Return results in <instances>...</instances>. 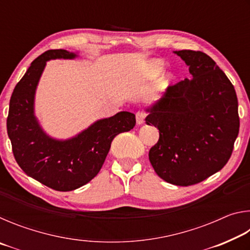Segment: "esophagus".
Listing matches in <instances>:
<instances>
[{
    "label": "esophagus",
    "mask_w": 250,
    "mask_h": 250,
    "mask_svg": "<svg viewBox=\"0 0 250 250\" xmlns=\"http://www.w3.org/2000/svg\"><path fill=\"white\" fill-rule=\"evenodd\" d=\"M135 119H137L138 125H142L146 119V113L142 111H138L137 113H135Z\"/></svg>",
    "instance_id": "obj_1"
}]
</instances>
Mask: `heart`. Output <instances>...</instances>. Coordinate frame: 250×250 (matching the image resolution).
I'll use <instances>...</instances> for the list:
<instances>
[{
	"instance_id": "heart-1",
	"label": "heart",
	"mask_w": 250,
	"mask_h": 250,
	"mask_svg": "<svg viewBox=\"0 0 250 250\" xmlns=\"http://www.w3.org/2000/svg\"><path fill=\"white\" fill-rule=\"evenodd\" d=\"M164 68V62L162 61H159V59H154V61H151L149 64L146 65V76L147 78H155L162 73Z\"/></svg>"
}]
</instances>
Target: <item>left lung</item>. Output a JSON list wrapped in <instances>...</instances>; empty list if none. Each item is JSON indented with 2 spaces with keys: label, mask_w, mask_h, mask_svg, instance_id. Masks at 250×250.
I'll return each instance as SVG.
<instances>
[{
  "label": "left lung",
  "mask_w": 250,
  "mask_h": 250,
  "mask_svg": "<svg viewBox=\"0 0 250 250\" xmlns=\"http://www.w3.org/2000/svg\"><path fill=\"white\" fill-rule=\"evenodd\" d=\"M174 53L192 78L167 87L146 109V125L160 133L149 160L161 179L188 186L221 171L229 160L239 132L238 100L230 80L208 55L188 49Z\"/></svg>",
  "instance_id": "obj_1"
}]
</instances>
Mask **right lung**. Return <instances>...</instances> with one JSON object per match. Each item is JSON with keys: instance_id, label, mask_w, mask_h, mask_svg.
Returning <instances> with one entry per match:
<instances>
[{"instance_id": "obj_1", "label": "right lung", "mask_w": 250, "mask_h": 250, "mask_svg": "<svg viewBox=\"0 0 250 250\" xmlns=\"http://www.w3.org/2000/svg\"><path fill=\"white\" fill-rule=\"evenodd\" d=\"M77 57L65 49H49L34 61L16 84L10 100L7 134L20 167L34 180L61 192L73 191L98 174L117 134L135 125L128 111L101 119L68 140L46 134L34 115L37 83L50 59Z\"/></svg>"}]
</instances>
